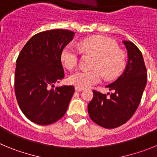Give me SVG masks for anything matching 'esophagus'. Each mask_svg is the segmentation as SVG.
<instances>
[{"instance_id":"1","label":"esophagus","mask_w":157,"mask_h":157,"mask_svg":"<svg viewBox=\"0 0 157 157\" xmlns=\"http://www.w3.org/2000/svg\"><path fill=\"white\" fill-rule=\"evenodd\" d=\"M75 90L78 91V92H81V91H82L83 90H84V88H82V87H80V86H75Z\"/></svg>"}]
</instances>
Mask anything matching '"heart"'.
Masks as SVG:
<instances>
[{
	"mask_svg": "<svg viewBox=\"0 0 157 157\" xmlns=\"http://www.w3.org/2000/svg\"><path fill=\"white\" fill-rule=\"evenodd\" d=\"M78 48L84 53L94 56L91 70H80L69 77V82L77 86L90 87L99 82L104 75L107 79L117 77L124 68L126 56L115 41L101 36H94L78 43ZM61 60L67 69H74L78 61V52L67 45L61 52Z\"/></svg>",
	"mask_w": 157,
	"mask_h": 157,
	"instance_id": "heart-1",
	"label": "heart"
}]
</instances>
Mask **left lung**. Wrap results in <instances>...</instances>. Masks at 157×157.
Masks as SVG:
<instances>
[{
    "label": "left lung",
    "instance_id": "1",
    "mask_svg": "<svg viewBox=\"0 0 157 157\" xmlns=\"http://www.w3.org/2000/svg\"><path fill=\"white\" fill-rule=\"evenodd\" d=\"M128 55L125 71L115 82L107 86L113 93L103 94L93 90L88 105L91 120L105 128L112 129L127 123L134 114L147 82V71L141 51L131 41H123Z\"/></svg>",
    "mask_w": 157,
    "mask_h": 157
}]
</instances>
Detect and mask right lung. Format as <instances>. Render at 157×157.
Here are the masks:
<instances>
[{
    "instance_id": "add662e5",
    "label": "right lung",
    "mask_w": 157,
    "mask_h": 157,
    "mask_svg": "<svg viewBox=\"0 0 157 157\" xmlns=\"http://www.w3.org/2000/svg\"><path fill=\"white\" fill-rule=\"evenodd\" d=\"M74 35L75 32L62 29L40 32L19 54L15 93L21 111L33 123L48 125L66 113L75 87L54 85L64 78L61 52Z\"/></svg>"
}]
</instances>
